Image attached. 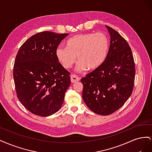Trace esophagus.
<instances>
[{"label":"esophagus","mask_w":152,"mask_h":152,"mask_svg":"<svg viewBox=\"0 0 152 152\" xmlns=\"http://www.w3.org/2000/svg\"><path fill=\"white\" fill-rule=\"evenodd\" d=\"M70 78H71L72 83H74V82H77L78 81H79V80H80V78H79L75 75H72Z\"/></svg>","instance_id":"1"}]
</instances>
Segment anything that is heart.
<instances>
[{
	"label": "heart",
	"instance_id": "1",
	"mask_svg": "<svg viewBox=\"0 0 152 152\" xmlns=\"http://www.w3.org/2000/svg\"><path fill=\"white\" fill-rule=\"evenodd\" d=\"M109 48L107 37L103 33L77 34L69 39L66 47L59 45L56 54L58 60L65 69H68L79 61L76 70L84 72L86 68L94 70L105 60Z\"/></svg>",
	"mask_w": 152,
	"mask_h": 152
}]
</instances>
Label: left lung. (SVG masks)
I'll return each instance as SVG.
<instances>
[{
	"instance_id": "obj_1",
	"label": "left lung",
	"mask_w": 152,
	"mask_h": 152,
	"mask_svg": "<svg viewBox=\"0 0 152 152\" xmlns=\"http://www.w3.org/2000/svg\"><path fill=\"white\" fill-rule=\"evenodd\" d=\"M110 36L107 58L98 68L81 79L82 98L91 111L108 115L121 108L134 87L135 64L127 41L117 31L106 26Z\"/></svg>"
}]
</instances>
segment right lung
Instances as JSON below:
<instances>
[{
    "instance_id": "1",
    "label": "right lung",
    "mask_w": 152,
    "mask_h": 152,
    "mask_svg": "<svg viewBox=\"0 0 152 152\" xmlns=\"http://www.w3.org/2000/svg\"><path fill=\"white\" fill-rule=\"evenodd\" d=\"M68 34L42 31L32 35L20 47L13 68L17 97L25 108L40 117L57 112L71 84L70 73L56 51Z\"/></svg>"
}]
</instances>
